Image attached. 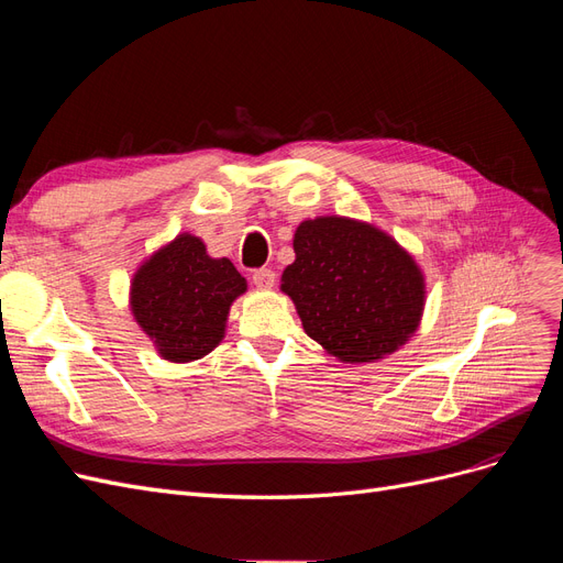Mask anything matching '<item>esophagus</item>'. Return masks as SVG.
Wrapping results in <instances>:
<instances>
[{"label":"esophagus","instance_id":"1","mask_svg":"<svg viewBox=\"0 0 563 563\" xmlns=\"http://www.w3.org/2000/svg\"><path fill=\"white\" fill-rule=\"evenodd\" d=\"M251 279H253V284L258 286V288H272V286H275V282H277L275 272L267 269V267H263V269H255Z\"/></svg>","mask_w":563,"mask_h":563}]
</instances>
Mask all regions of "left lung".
Listing matches in <instances>:
<instances>
[{
	"mask_svg": "<svg viewBox=\"0 0 563 563\" xmlns=\"http://www.w3.org/2000/svg\"><path fill=\"white\" fill-rule=\"evenodd\" d=\"M294 251L282 291L305 333L335 360L378 362L418 331L424 275L395 236L364 220L319 216L296 228Z\"/></svg>",
	"mask_w": 563,
	"mask_h": 563,
	"instance_id": "left-lung-1",
	"label": "left lung"
}]
</instances>
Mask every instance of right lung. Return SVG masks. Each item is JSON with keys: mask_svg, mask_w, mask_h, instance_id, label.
<instances>
[{"mask_svg": "<svg viewBox=\"0 0 563 563\" xmlns=\"http://www.w3.org/2000/svg\"><path fill=\"white\" fill-rule=\"evenodd\" d=\"M246 279L228 258H211L199 236L183 232L135 269L129 305L162 360L187 364L225 338L232 302Z\"/></svg>", "mask_w": 563, "mask_h": 563, "instance_id": "add662e5", "label": "right lung"}]
</instances>
